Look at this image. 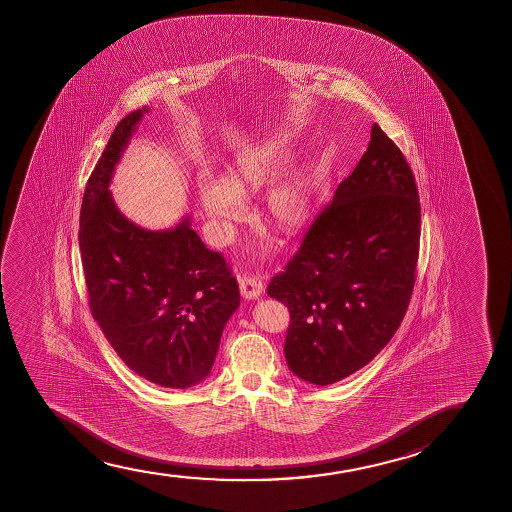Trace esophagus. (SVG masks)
I'll use <instances>...</instances> for the list:
<instances>
[{"label": "esophagus", "instance_id": "1", "mask_svg": "<svg viewBox=\"0 0 512 512\" xmlns=\"http://www.w3.org/2000/svg\"><path fill=\"white\" fill-rule=\"evenodd\" d=\"M239 288L245 299H257L264 290V281L257 274H241L239 276Z\"/></svg>", "mask_w": 512, "mask_h": 512}]
</instances>
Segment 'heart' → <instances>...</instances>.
Wrapping results in <instances>:
<instances>
[{
    "label": "heart",
    "mask_w": 512,
    "mask_h": 512,
    "mask_svg": "<svg viewBox=\"0 0 512 512\" xmlns=\"http://www.w3.org/2000/svg\"><path fill=\"white\" fill-rule=\"evenodd\" d=\"M287 159V148L280 141L241 155L227 180H213L204 176L199 182V197L204 211L210 215L218 231L231 234L232 224L241 215L239 197L264 189L273 180ZM311 183L302 175L290 176L278 183L267 197V210L274 224L283 229H294L306 222L311 211Z\"/></svg>",
    "instance_id": "obj_1"
}]
</instances>
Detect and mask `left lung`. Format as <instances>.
<instances>
[{
  "label": "left lung",
  "mask_w": 512,
  "mask_h": 512,
  "mask_svg": "<svg viewBox=\"0 0 512 512\" xmlns=\"http://www.w3.org/2000/svg\"><path fill=\"white\" fill-rule=\"evenodd\" d=\"M420 234L411 166L374 124L357 168L267 287L290 311L285 357L295 376L332 385L385 348L413 295Z\"/></svg>",
  "instance_id": "left-lung-1"
}]
</instances>
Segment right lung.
<instances>
[{"instance_id":"add662e5","label":"right lung","mask_w":512,"mask_h":512,"mask_svg":"<svg viewBox=\"0 0 512 512\" xmlns=\"http://www.w3.org/2000/svg\"><path fill=\"white\" fill-rule=\"evenodd\" d=\"M143 112L120 120L87 180L78 245L89 308L113 350L150 383L189 388L210 374L239 287L189 218L145 231L113 203L108 183Z\"/></svg>"}]
</instances>
